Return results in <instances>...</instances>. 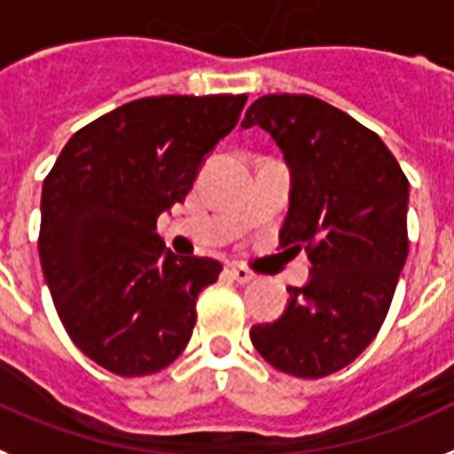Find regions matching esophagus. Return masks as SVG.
Returning <instances> with one entry per match:
<instances>
[{"label":"esophagus","instance_id":"esophagus-1","mask_svg":"<svg viewBox=\"0 0 454 454\" xmlns=\"http://www.w3.org/2000/svg\"><path fill=\"white\" fill-rule=\"evenodd\" d=\"M227 273H230L231 280L241 283V286H246V283L254 280V273L246 267H239V264H230V267H227Z\"/></svg>","mask_w":454,"mask_h":454}]
</instances>
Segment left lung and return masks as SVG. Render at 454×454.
Wrapping results in <instances>:
<instances>
[{"label":"left lung","instance_id":"obj_1","mask_svg":"<svg viewBox=\"0 0 454 454\" xmlns=\"http://www.w3.org/2000/svg\"><path fill=\"white\" fill-rule=\"evenodd\" d=\"M253 125L290 168L280 246L306 250L313 269L250 340L283 373L329 376L364 353L387 316L408 254V181L378 134L316 97H260L241 122Z\"/></svg>","mask_w":454,"mask_h":454}]
</instances>
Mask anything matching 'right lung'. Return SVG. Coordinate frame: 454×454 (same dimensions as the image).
Instances as JSON below:
<instances>
[{"mask_svg":"<svg viewBox=\"0 0 454 454\" xmlns=\"http://www.w3.org/2000/svg\"><path fill=\"white\" fill-rule=\"evenodd\" d=\"M246 95L122 104L67 141L41 192L39 257L67 334L118 376H151L185 350L197 297L223 264L181 257L157 218L183 204Z\"/></svg>","mask_w":454,"mask_h":454,"instance_id":"obj_1","label":"right lung"}]
</instances>
